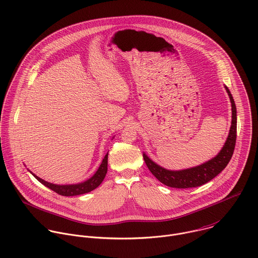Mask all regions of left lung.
I'll list each match as a JSON object with an SVG mask.
<instances>
[{"mask_svg": "<svg viewBox=\"0 0 258 258\" xmlns=\"http://www.w3.org/2000/svg\"><path fill=\"white\" fill-rule=\"evenodd\" d=\"M225 89L231 101L232 121L228 138L222 150L218 153L216 157L205 162L204 164L182 170H168L166 168H163L162 166L155 163L152 159H150L145 153H143V157L147 164V167L160 182L169 187L174 188L198 187L211 181L226 168L232 158L236 144L237 111L233 96L227 86H225Z\"/></svg>", "mask_w": 258, "mask_h": 258, "instance_id": "8db88e82", "label": "left lung"}]
</instances>
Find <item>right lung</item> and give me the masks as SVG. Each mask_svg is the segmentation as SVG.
I'll return each mask as SVG.
<instances>
[{"label":"right lung","instance_id":"add662e5","mask_svg":"<svg viewBox=\"0 0 258 258\" xmlns=\"http://www.w3.org/2000/svg\"><path fill=\"white\" fill-rule=\"evenodd\" d=\"M107 158H108V153L104 156L99 168L97 169L94 175L86 181L77 183V184H63V185L62 184H53V183L47 182V181L41 179L40 177L36 176L33 172H31L30 170H28V171L40 183H42L49 189L53 190L54 192H56L60 196H63V197H74V196H80V195L90 192L102 183V181L105 178V175L107 173Z\"/></svg>","mask_w":258,"mask_h":258}]
</instances>
